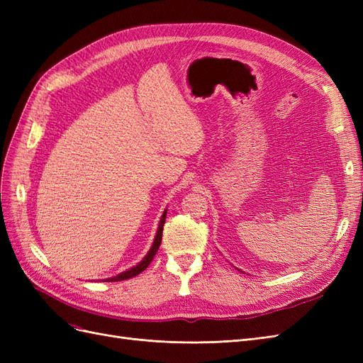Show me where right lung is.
Listing matches in <instances>:
<instances>
[{"label": "right lung", "mask_w": 363, "mask_h": 363, "mask_svg": "<svg viewBox=\"0 0 363 363\" xmlns=\"http://www.w3.org/2000/svg\"><path fill=\"white\" fill-rule=\"evenodd\" d=\"M164 219H167V211L163 212V215H162V218H160V223H159V228H157V233H156V238H155V242H152V245H151V248H150V251L147 252V256L142 259L136 267H133V268H130V269H127V271H124V272H121V274H118V276H115V277H111V279H104L103 281H121V280H127V279H131V277H135V276H138V274H140L142 271L144 269H147L148 268V265L151 263V260L155 259V256H156V252H157V250H159V247H160V242H162V232H163V224H164Z\"/></svg>", "instance_id": "obj_1"}]
</instances>
